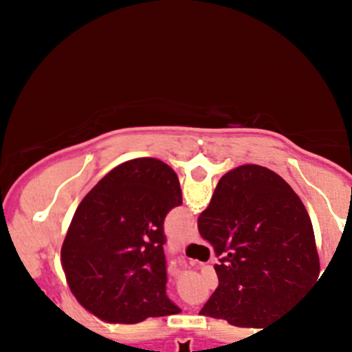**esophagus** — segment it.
<instances>
[{
	"mask_svg": "<svg viewBox=\"0 0 352 352\" xmlns=\"http://www.w3.org/2000/svg\"><path fill=\"white\" fill-rule=\"evenodd\" d=\"M185 243H193V241H197V230L193 228V230H190L188 232V235L185 236Z\"/></svg>",
	"mask_w": 352,
	"mask_h": 352,
	"instance_id": "obj_1",
	"label": "esophagus"
}]
</instances>
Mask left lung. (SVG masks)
I'll return each instance as SVG.
<instances>
[{
  "label": "left lung",
  "mask_w": 352,
  "mask_h": 352,
  "mask_svg": "<svg viewBox=\"0 0 352 352\" xmlns=\"http://www.w3.org/2000/svg\"><path fill=\"white\" fill-rule=\"evenodd\" d=\"M182 204L177 173L142 157L117 165L84 197L60 248L71 293L111 324L179 314L165 294L164 220Z\"/></svg>",
  "instance_id": "obj_1"
}]
</instances>
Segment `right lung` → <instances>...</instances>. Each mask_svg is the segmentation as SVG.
Segmentation results:
<instances>
[{"instance_id": "obj_1", "label": "right lung", "mask_w": 352, "mask_h": 352, "mask_svg": "<svg viewBox=\"0 0 352 352\" xmlns=\"http://www.w3.org/2000/svg\"><path fill=\"white\" fill-rule=\"evenodd\" d=\"M199 232L220 256L218 288L201 316L265 329L321 280L305 205L278 173L261 165H240L221 177L199 217Z\"/></svg>"}]
</instances>
